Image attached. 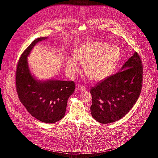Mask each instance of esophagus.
Returning a JSON list of instances; mask_svg holds the SVG:
<instances>
[{
  "label": "esophagus",
  "instance_id": "obj_1",
  "mask_svg": "<svg viewBox=\"0 0 158 158\" xmlns=\"http://www.w3.org/2000/svg\"><path fill=\"white\" fill-rule=\"evenodd\" d=\"M77 89H78V90H80L81 92H82V91H83V90H85L86 89V88H85V87H83V86H79L78 87H77Z\"/></svg>",
  "mask_w": 158,
  "mask_h": 158
}]
</instances>
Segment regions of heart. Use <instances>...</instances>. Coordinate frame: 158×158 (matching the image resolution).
<instances>
[{
	"instance_id": "b5f03b06",
	"label": "heart",
	"mask_w": 158,
	"mask_h": 158,
	"mask_svg": "<svg viewBox=\"0 0 158 158\" xmlns=\"http://www.w3.org/2000/svg\"><path fill=\"white\" fill-rule=\"evenodd\" d=\"M73 58L66 61L68 75L74 77L80 70L77 61L83 64L84 72L91 81L99 82L113 73L120 60L118 47L108 43L94 41L77 46L73 51Z\"/></svg>"
}]
</instances>
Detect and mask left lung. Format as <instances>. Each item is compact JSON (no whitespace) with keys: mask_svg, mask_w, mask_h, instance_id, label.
Returning <instances> with one entry per match:
<instances>
[{"mask_svg":"<svg viewBox=\"0 0 158 158\" xmlns=\"http://www.w3.org/2000/svg\"><path fill=\"white\" fill-rule=\"evenodd\" d=\"M142 81V61L135 52L117 73L90 90L92 117L102 124L122 118L135 104L141 92Z\"/></svg>","mask_w":158,"mask_h":158,"instance_id":"left-lung-1","label":"left lung"}]
</instances>
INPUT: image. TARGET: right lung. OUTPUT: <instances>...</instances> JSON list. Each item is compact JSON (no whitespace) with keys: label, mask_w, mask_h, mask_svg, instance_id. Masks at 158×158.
Returning a JSON list of instances; mask_svg holds the SVG:
<instances>
[{"label":"right lung","mask_w":158,"mask_h":158,"mask_svg":"<svg viewBox=\"0 0 158 158\" xmlns=\"http://www.w3.org/2000/svg\"><path fill=\"white\" fill-rule=\"evenodd\" d=\"M47 38H37L23 52L17 65L16 85L21 102L34 117L54 123L64 117L68 98L74 92L75 85L73 81L40 80L31 73L27 58L38 42Z\"/></svg>","instance_id":"right-lung-1"}]
</instances>
